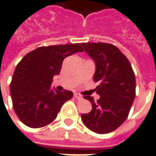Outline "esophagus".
Here are the masks:
<instances>
[{"mask_svg": "<svg viewBox=\"0 0 156 156\" xmlns=\"http://www.w3.org/2000/svg\"><path fill=\"white\" fill-rule=\"evenodd\" d=\"M75 98H77V99H82L83 98V96L81 94H79L78 93H74V94H73Z\"/></svg>", "mask_w": 156, "mask_h": 156, "instance_id": "34e87169", "label": "esophagus"}]
</instances>
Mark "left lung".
<instances>
[{
    "mask_svg": "<svg viewBox=\"0 0 156 156\" xmlns=\"http://www.w3.org/2000/svg\"><path fill=\"white\" fill-rule=\"evenodd\" d=\"M85 52L95 63L94 81L100 97L97 101L84 96L92 104V110L83 114V123L97 134H108L127 119L135 97V77L127 58L114 45L82 43Z\"/></svg>",
    "mask_w": 156,
    "mask_h": 156,
    "instance_id": "1",
    "label": "left lung"
}]
</instances>
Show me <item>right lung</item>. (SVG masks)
I'll return each mask as SVG.
<instances>
[{"mask_svg":"<svg viewBox=\"0 0 156 156\" xmlns=\"http://www.w3.org/2000/svg\"><path fill=\"white\" fill-rule=\"evenodd\" d=\"M83 49L79 43L41 47L30 51L16 68L10 92L13 108L30 128H41L54 120L73 92L51 89L52 78L61 71L65 58Z\"/></svg>","mask_w":156,"mask_h":156,"instance_id":"right-lung-1","label":"right lung"}]
</instances>
